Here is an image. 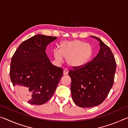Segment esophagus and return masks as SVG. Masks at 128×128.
<instances>
[{
  "instance_id": "esophagus-1",
  "label": "esophagus",
  "mask_w": 128,
  "mask_h": 128,
  "mask_svg": "<svg viewBox=\"0 0 128 128\" xmlns=\"http://www.w3.org/2000/svg\"><path fill=\"white\" fill-rule=\"evenodd\" d=\"M68 70H67V69H64V70H63V74L64 75H66L67 74H68Z\"/></svg>"
}]
</instances>
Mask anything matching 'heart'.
Masks as SVG:
<instances>
[{
    "mask_svg": "<svg viewBox=\"0 0 128 128\" xmlns=\"http://www.w3.org/2000/svg\"><path fill=\"white\" fill-rule=\"evenodd\" d=\"M55 59L59 62L65 58L69 66L78 68L86 66L93 55L92 46L78 40H64L60 43L59 50L54 52Z\"/></svg>",
    "mask_w": 128,
    "mask_h": 128,
    "instance_id": "obj_1",
    "label": "heart"
}]
</instances>
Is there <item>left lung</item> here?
I'll use <instances>...</instances> for the list:
<instances>
[{"label":"left lung","instance_id":"8db88e82","mask_svg":"<svg viewBox=\"0 0 128 128\" xmlns=\"http://www.w3.org/2000/svg\"><path fill=\"white\" fill-rule=\"evenodd\" d=\"M99 52L86 66L73 68L68 74L71 78L73 100L80 107L99 105L105 100L113 86L116 62L110 47L100 39Z\"/></svg>","mask_w":128,"mask_h":128}]
</instances>
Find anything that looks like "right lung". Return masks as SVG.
Here are the masks:
<instances>
[{"mask_svg": "<svg viewBox=\"0 0 128 128\" xmlns=\"http://www.w3.org/2000/svg\"><path fill=\"white\" fill-rule=\"evenodd\" d=\"M56 36L38 34L21 43L13 55L10 78L19 95L28 103L41 105L55 92L63 70L51 63L46 47Z\"/></svg>", "mask_w": 128, "mask_h": 128, "instance_id": "1", "label": "right lung"}]
</instances>
